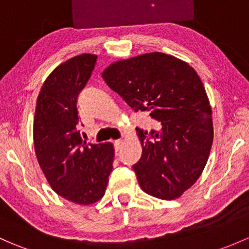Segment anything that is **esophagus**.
<instances>
[{"label":"esophagus","instance_id":"esophagus-1","mask_svg":"<svg viewBox=\"0 0 249 249\" xmlns=\"http://www.w3.org/2000/svg\"><path fill=\"white\" fill-rule=\"evenodd\" d=\"M123 146V141L122 140H117L114 141V150L119 151Z\"/></svg>","mask_w":249,"mask_h":249}]
</instances>
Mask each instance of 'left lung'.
Instances as JSON below:
<instances>
[{
  "label": "left lung",
  "instance_id": "1",
  "mask_svg": "<svg viewBox=\"0 0 249 249\" xmlns=\"http://www.w3.org/2000/svg\"><path fill=\"white\" fill-rule=\"evenodd\" d=\"M103 78L133 111L159 123L160 130L136 129L142 156L132 168L141 188L160 199L179 198L200 177L213 141L200 77L186 62L150 52L112 63Z\"/></svg>",
  "mask_w": 249,
  "mask_h": 249
}]
</instances>
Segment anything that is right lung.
Instances as JSON below:
<instances>
[{"mask_svg":"<svg viewBox=\"0 0 249 249\" xmlns=\"http://www.w3.org/2000/svg\"><path fill=\"white\" fill-rule=\"evenodd\" d=\"M95 63V54L83 53L58 65L41 87L33 123L36 155L50 186L82 205L104 197L113 168L112 143H87L78 130L77 96Z\"/></svg>","mask_w":249,"mask_h":249,"instance_id":"1","label":"right lung"}]
</instances>
